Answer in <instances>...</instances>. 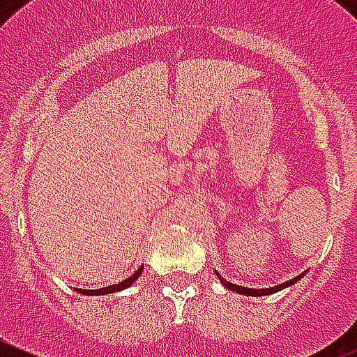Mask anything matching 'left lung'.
Listing matches in <instances>:
<instances>
[{
	"instance_id": "8db88e82",
	"label": "left lung",
	"mask_w": 357,
	"mask_h": 357,
	"mask_svg": "<svg viewBox=\"0 0 357 357\" xmlns=\"http://www.w3.org/2000/svg\"><path fill=\"white\" fill-rule=\"evenodd\" d=\"M303 275H304V274H301V275H297V278L290 279V281L282 282V284H278V287H274V288H265V290H252V288H243V287H238V284H233V282H229V281H224V279L220 278V275H218V278H220V281H222V284H224V287H226V288H229V290H233V291H236V294H243V295H255V297H261V295L274 294V291H279V290H282V288L290 287V284H294V282H297L298 279L303 278Z\"/></svg>"
}]
</instances>
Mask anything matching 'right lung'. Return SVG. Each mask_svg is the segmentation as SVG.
Listing matches in <instances>:
<instances>
[{
    "instance_id": "obj_1",
    "label": "right lung",
    "mask_w": 357,
    "mask_h": 357,
    "mask_svg": "<svg viewBox=\"0 0 357 357\" xmlns=\"http://www.w3.org/2000/svg\"><path fill=\"white\" fill-rule=\"evenodd\" d=\"M144 266H140L139 271L135 272L133 275H130L128 279H124V281H121L119 284H112V287H105V288H99V290H82V288H76V291H79V294L83 295H105V294H114V291H119V290H124V288H128L130 284H133L135 279H139V275L142 274Z\"/></svg>"
}]
</instances>
